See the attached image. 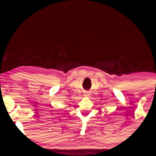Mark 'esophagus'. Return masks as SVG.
Listing matches in <instances>:
<instances>
[{"label": "esophagus", "instance_id": "34e87169", "mask_svg": "<svg viewBox=\"0 0 156 156\" xmlns=\"http://www.w3.org/2000/svg\"><path fill=\"white\" fill-rule=\"evenodd\" d=\"M89 94H87V93H86V94H84V96H87H87H88Z\"/></svg>", "mask_w": 156, "mask_h": 156}]
</instances>
